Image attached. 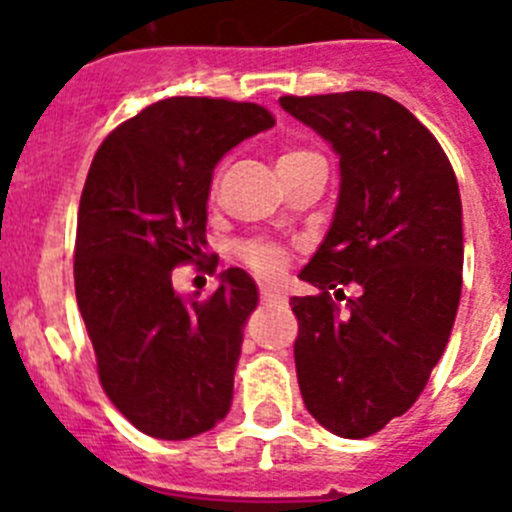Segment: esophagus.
Instances as JSON below:
<instances>
[{"mask_svg": "<svg viewBox=\"0 0 512 512\" xmlns=\"http://www.w3.org/2000/svg\"><path fill=\"white\" fill-rule=\"evenodd\" d=\"M260 296L262 301H286V293H283L281 288H273V286H262Z\"/></svg>", "mask_w": 512, "mask_h": 512, "instance_id": "esophagus-1", "label": "esophagus"}]
</instances>
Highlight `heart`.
Wrapping results in <instances>:
<instances>
[{"mask_svg": "<svg viewBox=\"0 0 512 512\" xmlns=\"http://www.w3.org/2000/svg\"><path fill=\"white\" fill-rule=\"evenodd\" d=\"M296 154H304V151H286L278 162L296 157ZM242 257L262 278H275V275L283 273V268H286V252L281 247H275V244H247L242 250Z\"/></svg>", "mask_w": 512, "mask_h": 512, "instance_id": "b5f03b06", "label": "heart"}]
</instances>
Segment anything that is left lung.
<instances>
[{"label":"left lung","instance_id":"obj_1","mask_svg":"<svg viewBox=\"0 0 512 512\" xmlns=\"http://www.w3.org/2000/svg\"><path fill=\"white\" fill-rule=\"evenodd\" d=\"M340 157V195L293 296V345L311 417L368 438L417 402L441 361L461 299L464 226L446 151L410 110L379 92L281 97ZM358 285L340 310L331 296Z\"/></svg>","mask_w":512,"mask_h":512}]
</instances>
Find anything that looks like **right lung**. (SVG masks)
<instances>
[{"label": "right lung", "instance_id": "obj_1", "mask_svg": "<svg viewBox=\"0 0 512 512\" xmlns=\"http://www.w3.org/2000/svg\"><path fill=\"white\" fill-rule=\"evenodd\" d=\"M273 126L255 102L167 97L121 123L92 159L74 247L77 304L102 389L151 438L201 435L231 407L255 281L229 268L198 301L175 291L172 268L206 257L213 167Z\"/></svg>", "mask_w": 512, "mask_h": 512}]
</instances>
